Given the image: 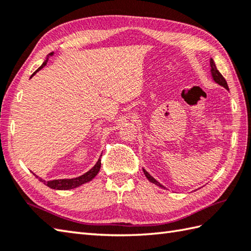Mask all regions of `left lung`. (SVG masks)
Listing matches in <instances>:
<instances>
[{"instance_id": "1", "label": "left lung", "mask_w": 251, "mask_h": 251, "mask_svg": "<svg viewBox=\"0 0 251 251\" xmlns=\"http://www.w3.org/2000/svg\"><path fill=\"white\" fill-rule=\"evenodd\" d=\"M209 62H210V76L212 78V81H214L215 83H217L218 85H220V86L225 87L227 90V92H230V89H228V86H227V83L226 81V78L222 76V74L219 71H218V69L216 67V63H215V61H214V59H212V58H210V61ZM142 170H143V173H145L146 177L148 178L149 181H150V182L154 183V184L159 186V188H162V189H166L162 183H159L155 178H153L152 176L149 174L145 168H142Z\"/></svg>"}]
</instances>
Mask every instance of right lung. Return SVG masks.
Wrapping results in <instances>:
<instances>
[{"label": "right lung", "instance_id": "add662e5", "mask_svg": "<svg viewBox=\"0 0 251 251\" xmlns=\"http://www.w3.org/2000/svg\"><path fill=\"white\" fill-rule=\"evenodd\" d=\"M52 55H54V52H50V55H47V57L45 58L44 62L42 63V66L37 69V70L32 74L31 77L34 75V74H36V72H39L41 69H43L46 65H47V61H49V58L51 57ZM30 77V78H31ZM100 167H101V157L98 159L97 163L95 164V166L93 168H90L87 173L83 174L82 176H78V177L76 178H71V179H55V180H49L46 181L44 179H42L41 177H39V176H36L34 173L33 175L35 176V177L39 179L42 183H44L45 185L49 186V188L50 189H54V190H71V189H75L77 188V186H81L85 183L89 182V181H92L96 176H97V174L99 173L100 170Z\"/></svg>", "mask_w": 251, "mask_h": 251}]
</instances>
